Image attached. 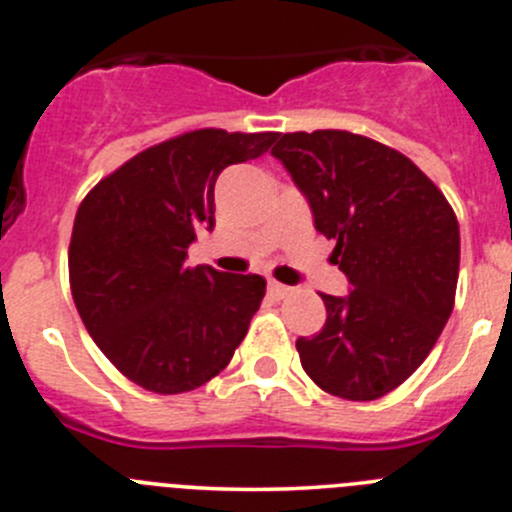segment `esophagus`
<instances>
[{"label": "esophagus", "instance_id": "esophagus-1", "mask_svg": "<svg viewBox=\"0 0 512 512\" xmlns=\"http://www.w3.org/2000/svg\"><path fill=\"white\" fill-rule=\"evenodd\" d=\"M267 292H270L275 299H285V297H289V294H292V287L280 285V282H270V285H267Z\"/></svg>", "mask_w": 512, "mask_h": 512}]
</instances>
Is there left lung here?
I'll use <instances>...</instances> for the list:
<instances>
[{
  "mask_svg": "<svg viewBox=\"0 0 512 512\" xmlns=\"http://www.w3.org/2000/svg\"><path fill=\"white\" fill-rule=\"evenodd\" d=\"M272 156L334 240L332 262L352 285L347 297L322 294V332L297 339L302 369L339 399H381L423 364L451 317L456 213L404 153L366 136L285 133Z\"/></svg>",
  "mask_w": 512,
  "mask_h": 512,
  "instance_id": "8db88e82",
  "label": "left lung"
}]
</instances>
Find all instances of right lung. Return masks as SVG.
<instances>
[{
	"label": "right lung",
	"mask_w": 512,
	"mask_h": 512,
	"mask_svg": "<svg viewBox=\"0 0 512 512\" xmlns=\"http://www.w3.org/2000/svg\"><path fill=\"white\" fill-rule=\"evenodd\" d=\"M280 133H183L113 170L79 205L69 282L96 347L133 384L183 394L218 376L260 309V275L185 267L200 227H215V180Z\"/></svg>",
	"instance_id": "add662e5"
}]
</instances>
